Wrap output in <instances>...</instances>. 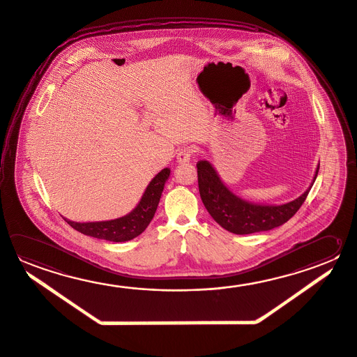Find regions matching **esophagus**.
Returning a JSON list of instances; mask_svg holds the SVG:
<instances>
[{
    "instance_id": "esophagus-1",
    "label": "esophagus",
    "mask_w": 357,
    "mask_h": 357,
    "mask_svg": "<svg viewBox=\"0 0 357 357\" xmlns=\"http://www.w3.org/2000/svg\"><path fill=\"white\" fill-rule=\"evenodd\" d=\"M195 152H196V151H195V147H192V146L181 149V151L177 153V162H190V161H191V158H192V155H195Z\"/></svg>"
}]
</instances>
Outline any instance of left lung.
<instances>
[{"mask_svg": "<svg viewBox=\"0 0 357 357\" xmlns=\"http://www.w3.org/2000/svg\"><path fill=\"white\" fill-rule=\"evenodd\" d=\"M196 167L199 191L208 214L221 227L239 235L272 230L289 220L305 202L319 169L318 166L311 186L296 200L282 205H259L233 194L208 161H199Z\"/></svg>", "mask_w": 357, "mask_h": 357, "instance_id": "obj_1", "label": "left lung"}]
</instances>
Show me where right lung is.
<instances>
[{
  "label": "right lung",
  "mask_w": 357,
  "mask_h": 357,
  "mask_svg": "<svg viewBox=\"0 0 357 357\" xmlns=\"http://www.w3.org/2000/svg\"><path fill=\"white\" fill-rule=\"evenodd\" d=\"M169 169H163L161 172L152 178L139 204L130 211V214L124 215L114 220L96 221V222H75L65 221L79 233L89 235L97 239L109 240V241H128L135 239L139 234H142L149 222L155 216V210L162 195L165 183L169 177Z\"/></svg>",
  "instance_id": "obj_1"
}]
</instances>
